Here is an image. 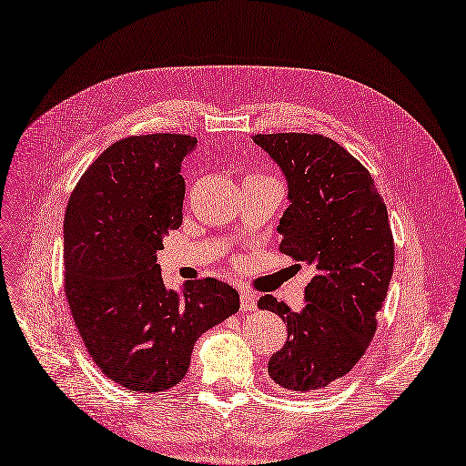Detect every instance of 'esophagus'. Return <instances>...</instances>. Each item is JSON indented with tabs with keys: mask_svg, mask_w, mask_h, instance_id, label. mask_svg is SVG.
<instances>
[{
	"mask_svg": "<svg viewBox=\"0 0 466 466\" xmlns=\"http://www.w3.org/2000/svg\"><path fill=\"white\" fill-rule=\"evenodd\" d=\"M241 310L243 312H255L257 310V297L253 292L241 290Z\"/></svg>",
	"mask_w": 466,
	"mask_h": 466,
	"instance_id": "34e87169",
	"label": "esophagus"
}]
</instances>
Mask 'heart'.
<instances>
[{
    "label": "heart",
    "instance_id": "1",
    "mask_svg": "<svg viewBox=\"0 0 466 466\" xmlns=\"http://www.w3.org/2000/svg\"><path fill=\"white\" fill-rule=\"evenodd\" d=\"M251 179H258V181H277L275 177L272 176H268V174H265V172H251L247 176V179L245 181H251ZM279 184V181H277Z\"/></svg>",
    "mask_w": 466,
    "mask_h": 466
}]
</instances>
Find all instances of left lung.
<instances>
[{"mask_svg": "<svg viewBox=\"0 0 466 466\" xmlns=\"http://www.w3.org/2000/svg\"><path fill=\"white\" fill-rule=\"evenodd\" d=\"M253 140L289 181L279 251L314 270L302 312L270 294L258 300L289 328L268 376L290 391L320 390L346 376L376 334L395 257L388 208L368 167L332 138L279 132Z\"/></svg>", "mask_w": 466, "mask_h": 466, "instance_id": "left-lung-1", "label": "left lung"}]
</instances>
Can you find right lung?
Instances as JSON below:
<instances>
[{
  "label": "right lung",
  "mask_w": 466,
  "mask_h": 466,
  "mask_svg": "<svg viewBox=\"0 0 466 466\" xmlns=\"http://www.w3.org/2000/svg\"><path fill=\"white\" fill-rule=\"evenodd\" d=\"M187 134L128 136L78 179L65 213V292L85 348L108 380L157 393L186 378L196 339L239 310V292L199 279L167 290L156 253L179 229Z\"/></svg>",
  "instance_id": "obj_1"
}]
</instances>
